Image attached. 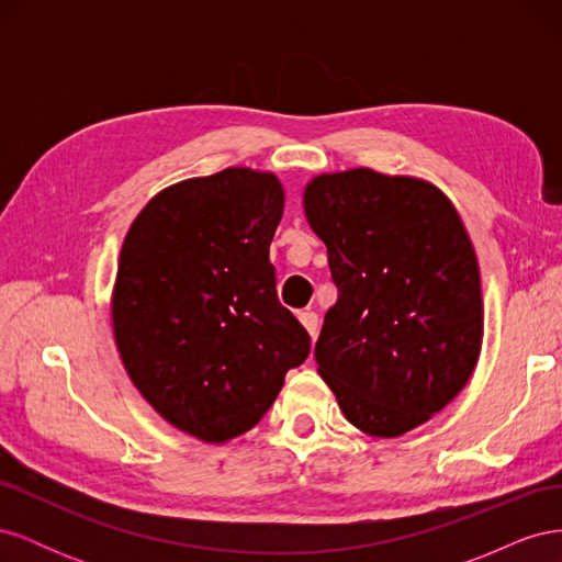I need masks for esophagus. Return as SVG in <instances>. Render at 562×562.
Wrapping results in <instances>:
<instances>
[{
  "label": "esophagus",
  "instance_id": "obj_1",
  "mask_svg": "<svg viewBox=\"0 0 562 562\" xmlns=\"http://www.w3.org/2000/svg\"><path fill=\"white\" fill-rule=\"evenodd\" d=\"M300 321H302V326L307 328V333L312 335V339H316V335H318V316L314 312H300Z\"/></svg>",
  "mask_w": 562,
  "mask_h": 562
}]
</instances>
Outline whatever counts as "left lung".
Segmentation results:
<instances>
[{
  "label": "left lung",
  "instance_id": "8db88e82",
  "mask_svg": "<svg viewBox=\"0 0 562 562\" xmlns=\"http://www.w3.org/2000/svg\"><path fill=\"white\" fill-rule=\"evenodd\" d=\"M304 213L328 248L337 302L314 347L345 417L394 438L464 389L481 353V274L434 184L353 168L318 176Z\"/></svg>",
  "mask_w": 562,
  "mask_h": 562
}]
</instances>
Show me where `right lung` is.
<instances>
[{"mask_svg": "<svg viewBox=\"0 0 562 562\" xmlns=\"http://www.w3.org/2000/svg\"><path fill=\"white\" fill-rule=\"evenodd\" d=\"M281 215L274 176L225 168L151 199L119 258L112 323L128 378L209 443L252 429L312 349L269 262Z\"/></svg>", "mask_w": 562, "mask_h": 562, "instance_id": "add662e5", "label": "right lung"}]
</instances>
